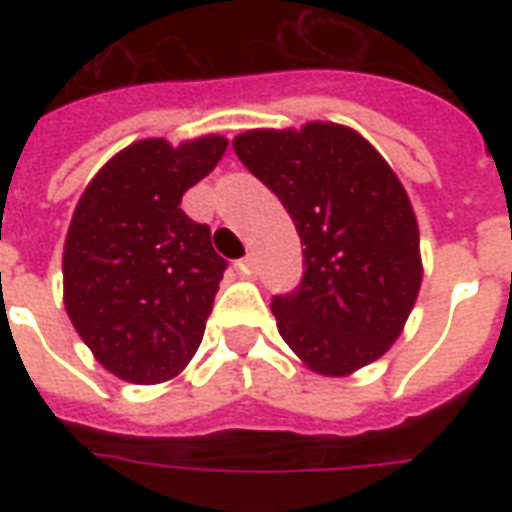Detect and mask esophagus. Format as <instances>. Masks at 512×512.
<instances>
[{
    "label": "esophagus",
    "mask_w": 512,
    "mask_h": 512,
    "mask_svg": "<svg viewBox=\"0 0 512 512\" xmlns=\"http://www.w3.org/2000/svg\"><path fill=\"white\" fill-rule=\"evenodd\" d=\"M236 271L241 273V276H255L257 271V265H255V257L247 255V257H241V260H236V265H233Z\"/></svg>",
    "instance_id": "esophagus-1"
}]
</instances>
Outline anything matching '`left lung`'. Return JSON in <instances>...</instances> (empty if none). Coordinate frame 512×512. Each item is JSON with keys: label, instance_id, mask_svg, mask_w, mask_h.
<instances>
[{"label": "left lung", "instance_id": "obj_1", "mask_svg": "<svg viewBox=\"0 0 512 512\" xmlns=\"http://www.w3.org/2000/svg\"><path fill=\"white\" fill-rule=\"evenodd\" d=\"M233 151L303 241V279L273 295L279 335L319 374H350L396 342L420 292V233L404 185L358 132L311 122L252 130Z\"/></svg>", "mask_w": 512, "mask_h": 512}]
</instances>
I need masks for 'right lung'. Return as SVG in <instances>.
<instances>
[{"mask_svg": "<svg viewBox=\"0 0 512 512\" xmlns=\"http://www.w3.org/2000/svg\"><path fill=\"white\" fill-rule=\"evenodd\" d=\"M225 148L220 135L177 148L162 138L132 143L76 204L63 252L68 319L122 380H170L204 337L228 263L180 201Z\"/></svg>", "mask_w": 512, "mask_h": 512, "instance_id": "1", "label": "right lung"}]
</instances>
